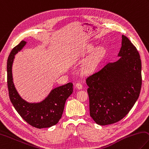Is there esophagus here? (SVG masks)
<instances>
[{
	"instance_id": "esophagus-1",
	"label": "esophagus",
	"mask_w": 149,
	"mask_h": 149,
	"mask_svg": "<svg viewBox=\"0 0 149 149\" xmlns=\"http://www.w3.org/2000/svg\"><path fill=\"white\" fill-rule=\"evenodd\" d=\"M75 86H76V87H77L78 89H81L82 87H83L82 84L81 83H77L76 85H75Z\"/></svg>"
}]
</instances>
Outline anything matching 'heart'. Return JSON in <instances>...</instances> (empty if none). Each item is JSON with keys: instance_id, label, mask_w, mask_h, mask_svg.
Masks as SVG:
<instances>
[{"instance_id": "1", "label": "heart", "mask_w": 149, "mask_h": 149, "mask_svg": "<svg viewBox=\"0 0 149 149\" xmlns=\"http://www.w3.org/2000/svg\"><path fill=\"white\" fill-rule=\"evenodd\" d=\"M100 55V52L99 51H96V52L94 54V55L91 59V61H89L85 66V68L84 69H85V71H89V70H91V68L93 67L94 63H95V62L96 61L97 59H98Z\"/></svg>"}]
</instances>
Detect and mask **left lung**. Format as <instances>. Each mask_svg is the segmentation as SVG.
<instances>
[{
    "mask_svg": "<svg viewBox=\"0 0 149 149\" xmlns=\"http://www.w3.org/2000/svg\"><path fill=\"white\" fill-rule=\"evenodd\" d=\"M119 60L107 63L86 78L90 115L99 125L117 123L138 99L141 88V61L136 46L122 36Z\"/></svg>",
    "mask_w": 149,
    "mask_h": 149,
    "instance_id": "1",
    "label": "left lung"
}]
</instances>
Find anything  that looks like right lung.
<instances>
[{"mask_svg": "<svg viewBox=\"0 0 149 149\" xmlns=\"http://www.w3.org/2000/svg\"><path fill=\"white\" fill-rule=\"evenodd\" d=\"M26 44L21 41L13 48L7 61V85L9 97L19 115L30 125L36 128H49L55 125L61 119L67 98L73 93V83H68L51 91L44 100L37 104H29L19 95L13 85L12 67L14 55Z\"/></svg>", "mask_w": 149, "mask_h": 149, "instance_id": "add662e5", "label": "right lung"}]
</instances>
